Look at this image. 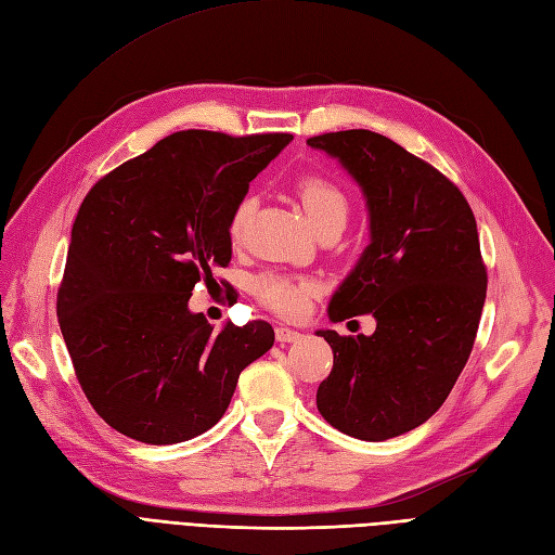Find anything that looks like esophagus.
Segmentation results:
<instances>
[{"instance_id": "34e87169", "label": "esophagus", "mask_w": 555, "mask_h": 555, "mask_svg": "<svg viewBox=\"0 0 555 555\" xmlns=\"http://www.w3.org/2000/svg\"><path fill=\"white\" fill-rule=\"evenodd\" d=\"M275 338H278V343H296V340L304 338V335H300V333L294 331V328L278 326V328H275Z\"/></svg>"}]
</instances>
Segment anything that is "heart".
Instances as JSON below:
<instances>
[{
	"mask_svg": "<svg viewBox=\"0 0 555 555\" xmlns=\"http://www.w3.org/2000/svg\"><path fill=\"white\" fill-rule=\"evenodd\" d=\"M296 194L304 204L308 217L314 227L324 224L328 220H347L349 201L347 194L338 182L324 176H308L298 180ZM255 196L245 194L233 206L229 217V236L238 241L249 222V215L255 210ZM251 292L259 298L268 310L284 317V319H298L304 317L310 308V300L319 294V284L312 278H298V275H282V273H263L251 282Z\"/></svg>",
	"mask_w": 555,
	"mask_h": 555,
	"instance_id": "obj_1",
	"label": "heart"
}]
</instances>
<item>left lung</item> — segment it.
<instances>
[{
    "instance_id": "8db88e82",
    "label": "left lung",
    "mask_w": 555,
    "mask_h": 555,
    "mask_svg": "<svg viewBox=\"0 0 555 555\" xmlns=\"http://www.w3.org/2000/svg\"><path fill=\"white\" fill-rule=\"evenodd\" d=\"M308 145L343 162L371 210L373 241L328 317L377 319L357 338L317 331L333 349L317 410L357 440L398 438L442 408L473 351L489 280L475 215L444 173L382 133L331 131Z\"/></svg>"
}]
</instances>
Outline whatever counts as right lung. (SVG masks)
Listing matches in <instances>:
<instances>
[{"mask_svg": "<svg viewBox=\"0 0 555 555\" xmlns=\"http://www.w3.org/2000/svg\"><path fill=\"white\" fill-rule=\"evenodd\" d=\"M292 133L188 129L117 166L82 198L57 319L82 393L117 433L192 440L220 422L245 367L273 347L251 319L215 333L194 284L231 261L229 217Z\"/></svg>", "mask_w": 555, "mask_h": 555, "instance_id": "1", "label": "right lung"}]
</instances>
